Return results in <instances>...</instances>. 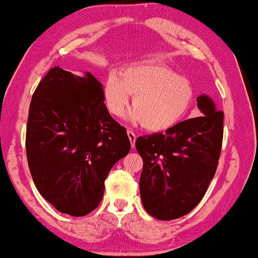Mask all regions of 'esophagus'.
I'll return each instance as SVG.
<instances>
[{
  "label": "esophagus",
  "mask_w": 258,
  "mask_h": 258,
  "mask_svg": "<svg viewBox=\"0 0 258 258\" xmlns=\"http://www.w3.org/2000/svg\"><path fill=\"white\" fill-rule=\"evenodd\" d=\"M127 134H128V137H129V140H130V143H131V147L134 148L135 147V143H136V138H137V136H136L134 131H131V130H128Z\"/></svg>",
  "instance_id": "1"
}]
</instances>
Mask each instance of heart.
<instances>
[{
  "mask_svg": "<svg viewBox=\"0 0 258 258\" xmlns=\"http://www.w3.org/2000/svg\"><path fill=\"white\" fill-rule=\"evenodd\" d=\"M103 93L106 108L115 116L124 112L134 96L128 119L155 133L179 122L194 98L193 86L186 77L159 64L130 66L120 76L112 73L105 81Z\"/></svg>",
  "mask_w": 258,
  "mask_h": 258,
  "instance_id": "1",
  "label": "heart"
}]
</instances>
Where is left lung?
I'll return each mask as SVG.
<instances>
[{"mask_svg":"<svg viewBox=\"0 0 258 258\" xmlns=\"http://www.w3.org/2000/svg\"><path fill=\"white\" fill-rule=\"evenodd\" d=\"M197 101L201 116L136 140L144 162L139 181L143 206L159 220L177 219L191 212L217 171L223 112L208 95L198 96Z\"/></svg>","mask_w":258,"mask_h":258,"instance_id":"obj_1","label":"left lung"}]
</instances>
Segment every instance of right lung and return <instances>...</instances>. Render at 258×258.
Listing matches in <instances>:
<instances>
[{
	"label": "right lung",
	"instance_id": "right-lung-1",
	"mask_svg": "<svg viewBox=\"0 0 258 258\" xmlns=\"http://www.w3.org/2000/svg\"><path fill=\"white\" fill-rule=\"evenodd\" d=\"M26 149L33 183L58 211L83 217L100 205L110 169L130 150L91 74L53 67L32 95Z\"/></svg>",
	"mask_w": 258,
	"mask_h": 258
}]
</instances>
